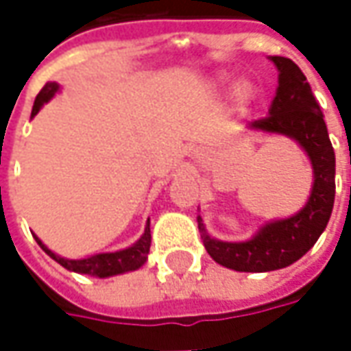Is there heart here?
<instances>
[{
    "mask_svg": "<svg viewBox=\"0 0 351 351\" xmlns=\"http://www.w3.org/2000/svg\"><path fill=\"white\" fill-rule=\"evenodd\" d=\"M230 84V75L228 74H221L219 77H217V86H221V88H226ZM236 97L240 99V101H246V99H250L252 97V86L250 84H240L238 88H236Z\"/></svg>",
    "mask_w": 351,
    "mask_h": 351,
    "instance_id": "1",
    "label": "heart"
}]
</instances>
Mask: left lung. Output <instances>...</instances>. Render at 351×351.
Here are the masks:
<instances>
[{
    "label": "left lung",
    "mask_w": 351,
    "mask_h": 351,
    "mask_svg": "<svg viewBox=\"0 0 351 351\" xmlns=\"http://www.w3.org/2000/svg\"><path fill=\"white\" fill-rule=\"evenodd\" d=\"M276 64L277 91L267 117L250 123L248 130L281 134L303 148L313 166V189L303 205L287 219L262 224L244 242H224L207 232L203 219L197 217L199 232L209 256L234 271L263 274L287 267L315 246L330 221L336 193V156L328 138L322 111L311 91L301 68L289 58L269 56Z\"/></svg>",
    "instance_id": "obj_1"
}]
</instances>
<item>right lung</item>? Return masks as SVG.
I'll use <instances>...</instances> for the list:
<instances>
[{"label": "right lung", "instance_id": "obj_1", "mask_svg": "<svg viewBox=\"0 0 351 351\" xmlns=\"http://www.w3.org/2000/svg\"><path fill=\"white\" fill-rule=\"evenodd\" d=\"M60 91V86L56 82H48L45 88L40 89V93L36 95L33 105V113H31V119H33L40 109L43 105L48 103L56 93ZM34 240L38 242V246L47 252L48 256L58 262L62 267L70 269V271H75V274H86V276H95V277H113L121 276V274H127V271H134L142 267L146 260H148V252H150V242H152V234H150V219L144 226V232L142 236L125 250H117V252H105V254H95V256H89V258H82V260H68V258H62L58 254H54L52 250L48 248L47 244H43V240L38 236H34Z\"/></svg>", "mask_w": 351, "mask_h": 351}]
</instances>
